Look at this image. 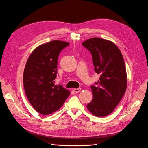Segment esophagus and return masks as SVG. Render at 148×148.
Masks as SVG:
<instances>
[{
	"instance_id": "34e87169",
	"label": "esophagus",
	"mask_w": 148,
	"mask_h": 148,
	"mask_svg": "<svg viewBox=\"0 0 148 148\" xmlns=\"http://www.w3.org/2000/svg\"><path fill=\"white\" fill-rule=\"evenodd\" d=\"M73 91H74L75 92L77 93V92H79L80 91H81L82 89H81V88H74V89H73Z\"/></svg>"
}]
</instances>
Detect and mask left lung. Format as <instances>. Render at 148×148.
Here are the masks:
<instances>
[{
  "mask_svg": "<svg viewBox=\"0 0 148 148\" xmlns=\"http://www.w3.org/2000/svg\"><path fill=\"white\" fill-rule=\"evenodd\" d=\"M82 45L90 51L95 70L99 80L91 86L93 99L87 109L97 117L111 114L119 104L127 87V76L123 56L119 47L109 40L87 39Z\"/></svg>",
  "mask_w": 148,
  "mask_h": 148,
  "instance_id": "8db88e82",
  "label": "left lung"
}]
</instances>
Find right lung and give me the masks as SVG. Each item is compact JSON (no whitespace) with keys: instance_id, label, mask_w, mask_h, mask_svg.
Returning a JSON list of instances; mask_svg holds the SVG:
<instances>
[{"instance_id":"1","label":"right lung","mask_w":148,"mask_h":148,"mask_svg":"<svg viewBox=\"0 0 148 148\" xmlns=\"http://www.w3.org/2000/svg\"><path fill=\"white\" fill-rule=\"evenodd\" d=\"M69 43L52 41L38 46L25 65L23 82L29 102L38 112L47 115L59 110L70 95L68 89L55 84L60 52Z\"/></svg>"}]
</instances>
